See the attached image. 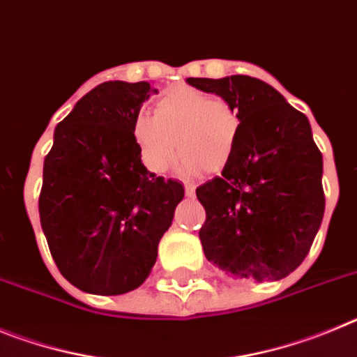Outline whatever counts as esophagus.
I'll use <instances>...</instances> for the list:
<instances>
[{
	"label": "esophagus",
	"mask_w": 357,
	"mask_h": 357,
	"mask_svg": "<svg viewBox=\"0 0 357 357\" xmlns=\"http://www.w3.org/2000/svg\"><path fill=\"white\" fill-rule=\"evenodd\" d=\"M185 194L188 195V197L195 195V185H192V183H185Z\"/></svg>",
	"instance_id": "esophagus-1"
}]
</instances>
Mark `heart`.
I'll return each mask as SVG.
<instances>
[{
	"label": "heart",
	"instance_id": "1",
	"mask_svg": "<svg viewBox=\"0 0 357 357\" xmlns=\"http://www.w3.org/2000/svg\"><path fill=\"white\" fill-rule=\"evenodd\" d=\"M240 126L238 110L229 101L179 86L156 101L155 115H137L131 135L140 160L155 174L172 165L178 149L186 171L217 172L233 158Z\"/></svg>",
	"mask_w": 357,
	"mask_h": 357
}]
</instances>
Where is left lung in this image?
<instances>
[{"label":"left lung","mask_w":357,"mask_h":357,"mask_svg":"<svg viewBox=\"0 0 357 357\" xmlns=\"http://www.w3.org/2000/svg\"><path fill=\"white\" fill-rule=\"evenodd\" d=\"M186 82L229 101L242 121L222 176L195 190L206 211L199 229L204 256L236 279L287 278L310 252L326 208L322 153L310 121L258 78Z\"/></svg>","instance_id":"obj_1"}]
</instances>
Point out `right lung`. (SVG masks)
<instances>
[{
    "mask_svg": "<svg viewBox=\"0 0 357 357\" xmlns=\"http://www.w3.org/2000/svg\"><path fill=\"white\" fill-rule=\"evenodd\" d=\"M147 82H105L54 130L38 215L60 274L86 294L139 288L156 263L185 188L149 172L131 126Z\"/></svg>",
    "mask_w": 357,
    "mask_h": 357,
    "instance_id": "add662e5",
    "label": "right lung"
}]
</instances>
